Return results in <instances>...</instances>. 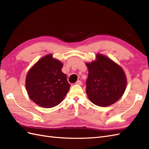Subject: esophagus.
Instances as JSON below:
<instances>
[{"instance_id":"esophagus-1","label":"esophagus","mask_w":149,"mask_h":149,"mask_svg":"<svg viewBox=\"0 0 149 149\" xmlns=\"http://www.w3.org/2000/svg\"><path fill=\"white\" fill-rule=\"evenodd\" d=\"M76 84H78V85L81 86L82 84V82L81 81H77V82H76Z\"/></svg>"}]
</instances>
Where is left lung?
I'll return each mask as SVG.
<instances>
[{
  "label": "left lung",
  "mask_w": 149,
  "mask_h": 149,
  "mask_svg": "<svg viewBox=\"0 0 149 149\" xmlns=\"http://www.w3.org/2000/svg\"><path fill=\"white\" fill-rule=\"evenodd\" d=\"M96 58L95 62L86 64L89 71L86 93L93 104L105 107L123 96L127 79L123 69L111 59L101 54Z\"/></svg>",
  "instance_id": "left-lung-1"
}]
</instances>
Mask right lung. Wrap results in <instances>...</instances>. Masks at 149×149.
I'll return each mask as SVG.
<instances>
[{
  "mask_svg": "<svg viewBox=\"0 0 149 149\" xmlns=\"http://www.w3.org/2000/svg\"><path fill=\"white\" fill-rule=\"evenodd\" d=\"M62 67V63L48 55L29 70L26 76V88L29 97L36 104L49 108L63 101L70 85L66 74L61 70Z\"/></svg>",
  "mask_w": 149,
  "mask_h": 149,
  "instance_id": "add662e5",
  "label": "right lung"
}]
</instances>
